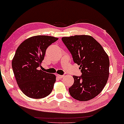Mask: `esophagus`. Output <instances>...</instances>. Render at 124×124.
I'll use <instances>...</instances> for the list:
<instances>
[{
  "label": "esophagus",
  "mask_w": 124,
  "mask_h": 124,
  "mask_svg": "<svg viewBox=\"0 0 124 124\" xmlns=\"http://www.w3.org/2000/svg\"><path fill=\"white\" fill-rule=\"evenodd\" d=\"M56 76L59 78V79H61V78H62L63 77V75H60V74H57Z\"/></svg>",
  "instance_id": "1"
}]
</instances>
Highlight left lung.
Returning <instances> with one entry per match:
<instances>
[{"instance_id":"1","label":"left lung","mask_w":124,"mask_h":124,"mask_svg":"<svg viewBox=\"0 0 124 124\" xmlns=\"http://www.w3.org/2000/svg\"><path fill=\"white\" fill-rule=\"evenodd\" d=\"M62 41L70 52L74 62L80 66L82 76H73L69 88L70 95L79 101H88L97 96L107 83L109 59L101 45L88 35L63 37Z\"/></svg>"}]
</instances>
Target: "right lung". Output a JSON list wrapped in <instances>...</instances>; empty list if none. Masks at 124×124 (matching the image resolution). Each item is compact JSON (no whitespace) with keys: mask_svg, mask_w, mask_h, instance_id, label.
Masks as SVG:
<instances>
[{"mask_svg":"<svg viewBox=\"0 0 124 124\" xmlns=\"http://www.w3.org/2000/svg\"><path fill=\"white\" fill-rule=\"evenodd\" d=\"M58 38L35 36L19 45L12 61V68L18 86L28 97L41 99L51 93L56 76L39 70L46 50Z\"/></svg>","mask_w":124,"mask_h":124,"instance_id":"obj_1","label":"right lung"}]
</instances>
